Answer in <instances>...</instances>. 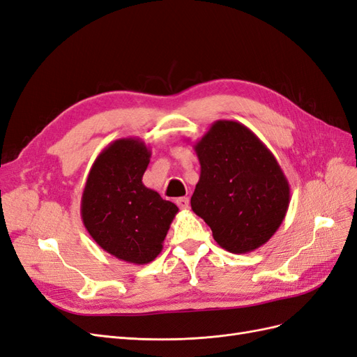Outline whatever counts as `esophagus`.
Segmentation results:
<instances>
[{
	"mask_svg": "<svg viewBox=\"0 0 357 357\" xmlns=\"http://www.w3.org/2000/svg\"><path fill=\"white\" fill-rule=\"evenodd\" d=\"M177 205L181 208V210H186L189 207V198L186 197H181V198H177Z\"/></svg>",
	"mask_w": 357,
	"mask_h": 357,
	"instance_id": "obj_1",
	"label": "esophagus"
}]
</instances>
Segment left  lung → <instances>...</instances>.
<instances>
[{"mask_svg": "<svg viewBox=\"0 0 357 357\" xmlns=\"http://www.w3.org/2000/svg\"><path fill=\"white\" fill-rule=\"evenodd\" d=\"M193 149L201 164L193 213L225 250L241 255L264 245L290 202L289 181L271 150L235 121L214 122Z\"/></svg>", "mask_w": 357, "mask_h": 357, "instance_id": "1", "label": "left lung"}]
</instances>
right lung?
Segmentation results:
<instances>
[{
  "label": "right lung",
  "mask_w": 357,
  "mask_h": 357,
  "mask_svg": "<svg viewBox=\"0 0 357 357\" xmlns=\"http://www.w3.org/2000/svg\"><path fill=\"white\" fill-rule=\"evenodd\" d=\"M150 149L139 138L110 143L95 159L82 195V220L102 250L144 265L162 252L178 208L143 185Z\"/></svg>",
  "instance_id": "right-lung-1"
}]
</instances>
